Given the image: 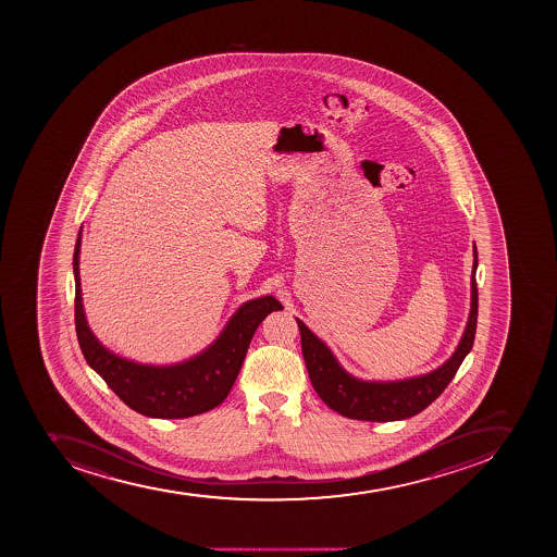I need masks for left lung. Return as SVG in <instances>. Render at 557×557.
I'll use <instances>...</instances> for the list:
<instances>
[{"label":"left lung","instance_id":"obj_1","mask_svg":"<svg viewBox=\"0 0 557 557\" xmlns=\"http://www.w3.org/2000/svg\"><path fill=\"white\" fill-rule=\"evenodd\" d=\"M475 271H478V249L473 246L472 310L468 317L463 338L447 363H443L431 374L420 375V377L397 381V383H364V381L355 380L342 369L324 342H320L306 327L305 322L297 319L306 369L320 399L347 419L369 420V422L409 419L438 399L443 389L447 388L448 383L454 380L468 352L472 350L475 330H478L479 308Z\"/></svg>","mask_w":557,"mask_h":557}]
</instances>
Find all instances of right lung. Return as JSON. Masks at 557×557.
Returning a JSON list of instances; mask_svg holds the SVG:
<instances>
[{
  "mask_svg": "<svg viewBox=\"0 0 557 557\" xmlns=\"http://www.w3.org/2000/svg\"><path fill=\"white\" fill-rule=\"evenodd\" d=\"M79 244L74 247V325L85 360L126 406L151 419H188L216 408L232 392L252 335L269 313L283 310L274 297L249 300L205 352L173 367L126 361L104 349L85 320L79 288Z\"/></svg>",
  "mask_w": 557,
  "mask_h": 557,
  "instance_id": "obj_1",
  "label": "right lung"
}]
</instances>
